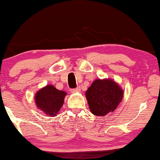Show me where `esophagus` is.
Here are the masks:
<instances>
[{"label":"esophagus","mask_w":160,"mask_h":160,"mask_svg":"<svg viewBox=\"0 0 160 160\" xmlns=\"http://www.w3.org/2000/svg\"><path fill=\"white\" fill-rule=\"evenodd\" d=\"M70 92H72V93H76V92H80V88H75V89H71Z\"/></svg>","instance_id":"1"}]
</instances>
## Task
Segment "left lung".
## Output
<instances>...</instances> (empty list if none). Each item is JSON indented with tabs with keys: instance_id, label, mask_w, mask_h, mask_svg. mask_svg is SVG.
<instances>
[{
	"instance_id": "1",
	"label": "left lung",
	"mask_w": 160,
	"mask_h": 160,
	"mask_svg": "<svg viewBox=\"0 0 160 160\" xmlns=\"http://www.w3.org/2000/svg\"><path fill=\"white\" fill-rule=\"evenodd\" d=\"M123 94L119 84L110 78L94 80L85 92L90 110L98 116L113 112L122 102Z\"/></svg>"
}]
</instances>
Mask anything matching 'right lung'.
<instances>
[{
  "instance_id": "1",
  "label": "right lung",
  "mask_w": 160,
  "mask_h": 160,
  "mask_svg": "<svg viewBox=\"0 0 160 160\" xmlns=\"http://www.w3.org/2000/svg\"><path fill=\"white\" fill-rule=\"evenodd\" d=\"M67 92L56 89L52 84L41 88L35 96L37 108L48 116H56L63 106Z\"/></svg>"
}]
</instances>
